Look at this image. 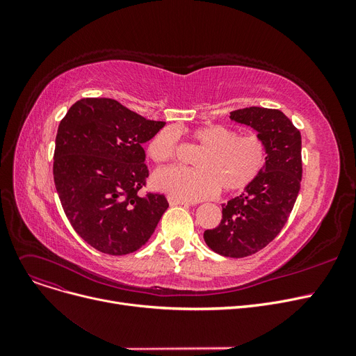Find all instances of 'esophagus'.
Wrapping results in <instances>:
<instances>
[{
	"label": "esophagus",
	"instance_id": "1",
	"mask_svg": "<svg viewBox=\"0 0 356 356\" xmlns=\"http://www.w3.org/2000/svg\"><path fill=\"white\" fill-rule=\"evenodd\" d=\"M167 200H168V203L172 204H183V207H191L192 203H189V202H186V200H181V199H177V197H175V196H167Z\"/></svg>",
	"mask_w": 356,
	"mask_h": 356
}]
</instances>
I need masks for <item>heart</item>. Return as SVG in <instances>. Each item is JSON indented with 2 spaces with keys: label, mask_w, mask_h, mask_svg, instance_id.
Segmentation results:
<instances>
[{
  "label": "heart",
  "mask_w": 356,
  "mask_h": 356,
  "mask_svg": "<svg viewBox=\"0 0 356 356\" xmlns=\"http://www.w3.org/2000/svg\"><path fill=\"white\" fill-rule=\"evenodd\" d=\"M193 140L203 148L196 159V168L167 167L152 179L157 191L183 200H200L215 195L220 188L236 192L248 186L263 172L267 163V147L263 138L225 125L212 124L196 128ZM179 136L175 128H164L148 144V156L156 163L176 157Z\"/></svg>",
  "instance_id": "1"
}]
</instances>
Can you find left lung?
Instances as JSON below:
<instances>
[{
    "instance_id": "8db88e82",
    "label": "left lung",
    "mask_w": 356,
    "mask_h": 356,
    "mask_svg": "<svg viewBox=\"0 0 356 356\" xmlns=\"http://www.w3.org/2000/svg\"><path fill=\"white\" fill-rule=\"evenodd\" d=\"M229 118L257 131L267 163L244 192L222 204L220 223L203 238L219 255L244 258L267 247L293 211L303 173L302 136L278 109L250 106L232 111Z\"/></svg>"
}]
</instances>
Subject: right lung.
Returning a JSON list of instances; mask_svg holds the SVG:
<instances>
[{
  "instance_id": "add662e5",
  "label": "right lung",
  "mask_w": 356,
  "mask_h": 356,
  "mask_svg": "<svg viewBox=\"0 0 356 356\" xmlns=\"http://www.w3.org/2000/svg\"><path fill=\"white\" fill-rule=\"evenodd\" d=\"M164 124L109 98L74 102L60 121L56 191L70 225L90 247L125 255L153 235L168 203L164 195H138L148 177L143 144Z\"/></svg>"
}]
</instances>
